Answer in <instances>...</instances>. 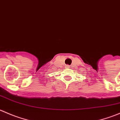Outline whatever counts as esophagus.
<instances>
[{
  "mask_svg": "<svg viewBox=\"0 0 120 120\" xmlns=\"http://www.w3.org/2000/svg\"><path fill=\"white\" fill-rule=\"evenodd\" d=\"M66 67L67 68H70V66H69V65H66Z\"/></svg>",
  "mask_w": 120,
  "mask_h": 120,
  "instance_id": "1",
  "label": "esophagus"
}]
</instances>
